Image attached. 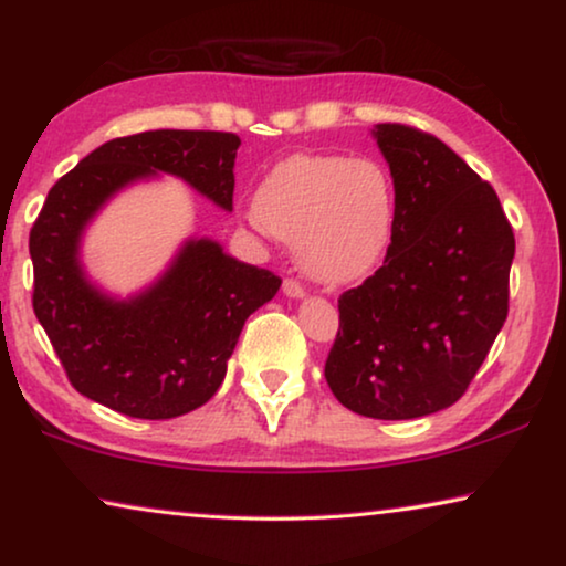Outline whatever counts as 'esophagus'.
Segmentation results:
<instances>
[{
    "label": "esophagus",
    "instance_id": "esophagus-1",
    "mask_svg": "<svg viewBox=\"0 0 566 566\" xmlns=\"http://www.w3.org/2000/svg\"><path fill=\"white\" fill-rule=\"evenodd\" d=\"M283 293L289 298H304L306 296L304 285H301L298 281H293V277H289V281H283Z\"/></svg>",
    "mask_w": 566,
    "mask_h": 566
}]
</instances>
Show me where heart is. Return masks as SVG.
<instances>
[{
    "label": "heart",
    "mask_w": 566,
    "mask_h": 566,
    "mask_svg": "<svg viewBox=\"0 0 566 566\" xmlns=\"http://www.w3.org/2000/svg\"><path fill=\"white\" fill-rule=\"evenodd\" d=\"M265 234L296 247L298 265L322 285L374 273L397 227V188L381 161L293 154L277 161L247 208Z\"/></svg>",
    "instance_id": "heart-1"
}]
</instances>
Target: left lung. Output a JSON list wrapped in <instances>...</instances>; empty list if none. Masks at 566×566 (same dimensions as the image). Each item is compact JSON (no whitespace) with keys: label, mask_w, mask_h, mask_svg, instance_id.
<instances>
[{"label":"left lung","mask_w":566,"mask_h":566,"mask_svg":"<svg viewBox=\"0 0 566 566\" xmlns=\"http://www.w3.org/2000/svg\"><path fill=\"white\" fill-rule=\"evenodd\" d=\"M397 188L384 265L339 296L324 378L339 405L415 420L459 401L507 319L515 237L497 192L422 130H370Z\"/></svg>","instance_id":"left-lung-1"}]
</instances>
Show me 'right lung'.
I'll return each mask as SVG.
<instances>
[{
    "label": "right lung",
    "instance_id": "1",
    "mask_svg": "<svg viewBox=\"0 0 566 566\" xmlns=\"http://www.w3.org/2000/svg\"><path fill=\"white\" fill-rule=\"evenodd\" d=\"M239 136L144 130L87 154L49 190L30 231L33 308L69 381L84 397L138 417L169 420L219 391L247 316L281 289L208 237L185 239L151 285L118 298L92 281L82 239L111 198L159 175L231 211Z\"/></svg>",
    "mask_w": 566,
    "mask_h": 566
}]
</instances>
